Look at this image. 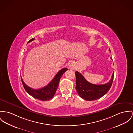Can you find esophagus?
Listing matches in <instances>:
<instances>
[{
  "label": "esophagus",
  "mask_w": 133,
  "mask_h": 133,
  "mask_svg": "<svg viewBox=\"0 0 133 133\" xmlns=\"http://www.w3.org/2000/svg\"><path fill=\"white\" fill-rule=\"evenodd\" d=\"M69 68L71 70H74L75 69V65L73 63L70 64V65H69Z\"/></svg>",
  "instance_id": "34e87169"
}]
</instances>
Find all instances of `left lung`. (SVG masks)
Wrapping results in <instances>:
<instances>
[{
  "instance_id": "obj_1",
  "label": "left lung",
  "mask_w": 133,
  "mask_h": 133,
  "mask_svg": "<svg viewBox=\"0 0 133 133\" xmlns=\"http://www.w3.org/2000/svg\"><path fill=\"white\" fill-rule=\"evenodd\" d=\"M110 51V50L109 49ZM111 59L112 60V58ZM76 75L75 89L79 96L85 100L94 101L100 99L110 90L112 84L114 72L110 81L104 84H94L88 82L81 73L75 72Z\"/></svg>"
}]
</instances>
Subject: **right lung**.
Here are the masks:
<instances>
[{
  "label": "right lung",
  "instance_id": "obj_1",
  "mask_svg": "<svg viewBox=\"0 0 133 133\" xmlns=\"http://www.w3.org/2000/svg\"><path fill=\"white\" fill-rule=\"evenodd\" d=\"M34 40V38H32L28 43H29ZM68 70L66 68H64L58 72L55 75L52 80L45 87L37 90L32 89L29 87H28L23 81L21 78L22 82L23 87L30 96L35 99L41 100L42 101H45L51 99L55 95L56 91L58 89L59 82L62 75Z\"/></svg>",
  "mask_w": 133,
  "mask_h": 133
}]
</instances>
